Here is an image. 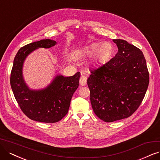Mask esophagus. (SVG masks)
Returning <instances> with one entry per match:
<instances>
[{
  "label": "esophagus",
  "instance_id": "esophagus-1",
  "mask_svg": "<svg viewBox=\"0 0 160 160\" xmlns=\"http://www.w3.org/2000/svg\"><path fill=\"white\" fill-rule=\"evenodd\" d=\"M80 84L81 86H85L86 84V82H87V78L86 76L84 75H82L80 78Z\"/></svg>",
  "mask_w": 160,
  "mask_h": 160
}]
</instances>
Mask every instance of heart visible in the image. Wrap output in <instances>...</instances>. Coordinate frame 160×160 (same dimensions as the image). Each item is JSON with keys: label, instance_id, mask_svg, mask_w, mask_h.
<instances>
[{"label": "heart", "instance_id": "heart-1", "mask_svg": "<svg viewBox=\"0 0 160 160\" xmlns=\"http://www.w3.org/2000/svg\"><path fill=\"white\" fill-rule=\"evenodd\" d=\"M109 43H102L101 44H98L97 43H92L90 45H88L85 47L83 49V50L81 51V52H84V53H92L94 51H95V55L98 57H100L102 55H105L108 56L110 54L111 52V47H110V49L108 51V47H106V45H108Z\"/></svg>", "mask_w": 160, "mask_h": 160}]
</instances>
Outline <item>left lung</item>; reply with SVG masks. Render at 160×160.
<instances>
[{
    "label": "left lung",
    "mask_w": 160,
    "mask_h": 160,
    "mask_svg": "<svg viewBox=\"0 0 160 160\" xmlns=\"http://www.w3.org/2000/svg\"><path fill=\"white\" fill-rule=\"evenodd\" d=\"M113 41L117 53L108 62L91 68L87 80L93 112L108 122L125 119L138 109L150 79L142 51L125 40Z\"/></svg>",
    "instance_id": "obj_1"
}]
</instances>
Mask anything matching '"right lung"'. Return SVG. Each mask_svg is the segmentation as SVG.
Here are the masks:
<instances>
[{
  "mask_svg": "<svg viewBox=\"0 0 160 160\" xmlns=\"http://www.w3.org/2000/svg\"><path fill=\"white\" fill-rule=\"evenodd\" d=\"M55 41L42 39L23 46L14 58L10 74V86L20 109L33 121L54 123L61 121L68 113L73 93L79 86L80 72L74 76L58 75L45 89L31 90L22 76V66L26 57L39 47L50 48Z\"/></svg>",
  "mask_w": 160,
  "mask_h": 160,
  "instance_id": "obj_1",
  "label": "right lung"
}]
</instances>
